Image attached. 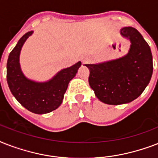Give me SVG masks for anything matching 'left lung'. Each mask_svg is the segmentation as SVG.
Listing matches in <instances>:
<instances>
[{
  "instance_id": "1",
  "label": "left lung",
  "mask_w": 158,
  "mask_h": 158,
  "mask_svg": "<svg viewBox=\"0 0 158 158\" xmlns=\"http://www.w3.org/2000/svg\"><path fill=\"white\" fill-rule=\"evenodd\" d=\"M120 34L130 39L126 56L99 64H85L89 69V85L101 102L120 105L134 101L149 84L153 65L149 46L137 29L124 27Z\"/></svg>"
}]
</instances>
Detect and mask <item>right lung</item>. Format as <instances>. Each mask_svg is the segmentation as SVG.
<instances>
[{"instance_id":"1","label":"right lung","mask_w":158,"mask_h":158,"mask_svg":"<svg viewBox=\"0 0 158 158\" xmlns=\"http://www.w3.org/2000/svg\"><path fill=\"white\" fill-rule=\"evenodd\" d=\"M33 33L30 31L25 33L9 55L6 78L11 94L23 107L35 114H46L62 103L68 84L75 76L81 62L61 69L47 82L38 83L28 79L20 69L19 54L23 43Z\"/></svg>"}]
</instances>
